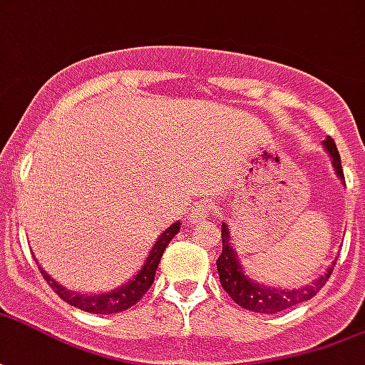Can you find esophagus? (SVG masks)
Listing matches in <instances>:
<instances>
[{
    "mask_svg": "<svg viewBox=\"0 0 365 365\" xmlns=\"http://www.w3.org/2000/svg\"><path fill=\"white\" fill-rule=\"evenodd\" d=\"M215 212V207L210 201H199V203L191 209V220L193 222H199V220H205V218L212 217Z\"/></svg>",
    "mask_w": 365,
    "mask_h": 365,
    "instance_id": "obj_1",
    "label": "esophagus"
}]
</instances>
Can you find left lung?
<instances>
[{"label": "left lung", "instance_id": "obj_1", "mask_svg": "<svg viewBox=\"0 0 365 365\" xmlns=\"http://www.w3.org/2000/svg\"><path fill=\"white\" fill-rule=\"evenodd\" d=\"M323 147L327 148V153L333 158V166L336 175L344 182L341 155L336 150L334 141L331 137H327L325 141H323ZM333 265L329 267L319 279L313 280V282H309L304 288H294V290H290V288H274V286L259 284L255 280H251L244 272V269H242V263L237 261L236 250L230 244L228 226H226V222H222V253L217 259L220 284H222L224 290L228 292V296L236 302L237 306L245 307L250 312L279 313L282 309H288V307L298 306L302 302H307V299L313 298L325 286V282L331 277V272H333Z\"/></svg>", "mask_w": 365, "mask_h": 365}]
</instances>
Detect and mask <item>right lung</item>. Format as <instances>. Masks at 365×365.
Segmentation results:
<instances>
[{
  "label": "right lung",
  "mask_w": 365,
  "mask_h": 365,
  "mask_svg": "<svg viewBox=\"0 0 365 365\" xmlns=\"http://www.w3.org/2000/svg\"><path fill=\"white\" fill-rule=\"evenodd\" d=\"M180 232V222H174L170 228L162 232L160 237L156 240L153 250L148 253L145 265L141 267V271L135 274L133 279L129 280L128 284L115 288L112 292L106 294H77L67 290L66 286L58 284L56 280L48 274V272L38 265V269L42 271V277L48 284L52 286V290L58 294L59 298L71 304V306L79 307L83 312L88 313H98V315H110V313H120L129 309L131 306H135L139 299L147 294V290L155 282V272L158 269V263H160V257L164 250L168 247V244L172 242V237Z\"/></svg>",
  "instance_id": "right-lung-1"
}]
</instances>
